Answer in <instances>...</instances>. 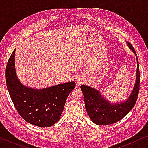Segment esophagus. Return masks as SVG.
I'll list each match as a JSON object with an SVG mask.
<instances>
[{
    "label": "esophagus",
    "mask_w": 148,
    "mask_h": 148,
    "mask_svg": "<svg viewBox=\"0 0 148 148\" xmlns=\"http://www.w3.org/2000/svg\"><path fill=\"white\" fill-rule=\"evenodd\" d=\"M84 82V81H83L82 79H77V85L79 86V85H81L82 84V83Z\"/></svg>",
    "instance_id": "34e87169"
}]
</instances>
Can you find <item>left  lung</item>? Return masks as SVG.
Returning a JSON list of instances; mask_svg holds the SVG:
<instances>
[{"label":"left lung","instance_id":"left-lung-1","mask_svg":"<svg viewBox=\"0 0 148 148\" xmlns=\"http://www.w3.org/2000/svg\"><path fill=\"white\" fill-rule=\"evenodd\" d=\"M127 45L136 56L137 63L136 81L133 92L127 100L119 104H112L104 99L96 89L86 85L81 86L86 111L91 120L96 125H106L118 122L130 112L136 103L139 92V62L133 46L129 42H127Z\"/></svg>","mask_w":148,"mask_h":148}]
</instances>
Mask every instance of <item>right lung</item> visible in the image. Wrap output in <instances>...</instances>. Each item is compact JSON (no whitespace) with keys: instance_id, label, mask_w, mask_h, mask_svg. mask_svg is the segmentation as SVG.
<instances>
[{"instance_id":"add662e5","label":"right lung","mask_w":148,"mask_h":148,"mask_svg":"<svg viewBox=\"0 0 148 148\" xmlns=\"http://www.w3.org/2000/svg\"><path fill=\"white\" fill-rule=\"evenodd\" d=\"M15 49L6 67V84L14 106L27 123L40 127H51L59 120L66 98L75 87V82L64 83L41 90L23 86L16 75Z\"/></svg>"}]
</instances>
